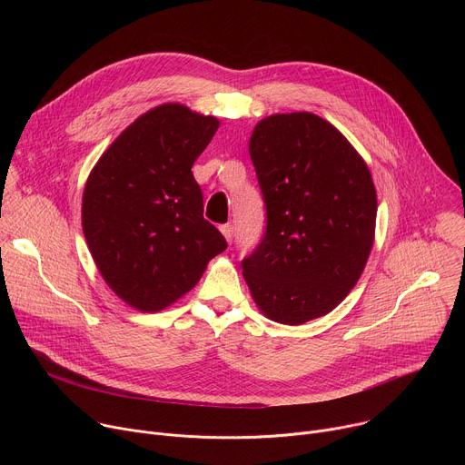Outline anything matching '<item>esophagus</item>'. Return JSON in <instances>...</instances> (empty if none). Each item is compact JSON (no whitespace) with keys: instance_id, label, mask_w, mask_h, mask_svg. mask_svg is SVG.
<instances>
[{"instance_id":"obj_1","label":"esophagus","mask_w":465,"mask_h":465,"mask_svg":"<svg viewBox=\"0 0 465 465\" xmlns=\"http://www.w3.org/2000/svg\"><path fill=\"white\" fill-rule=\"evenodd\" d=\"M221 233L224 235V239H226L228 242H232V237H233V226H232V224H223V226H221Z\"/></svg>"}]
</instances>
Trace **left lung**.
Here are the masks:
<instances>
[{
  "label": "left lung",
  "instance_id": "obj_1",
  "mask_svg": "<svg viewBox=\"0 0 465 465\" xmlns=\"http://www.w3.org/2000/svg\"><path fill=\"white\" fill-rule=\"evenodd\" d=\"M250 158L267 232L242 261L257 309L300 325L333 311L357 285L375 241L377 191L342 132L311 112L261 119Z\"/></svg>",
  "mask_w": 465,
  "mask_h": 465
}]
</instances>
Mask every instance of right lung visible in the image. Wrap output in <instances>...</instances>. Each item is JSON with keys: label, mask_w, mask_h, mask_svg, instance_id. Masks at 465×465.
<instances>
[{"label": "right lung", "mask_w": 465, "mask_h": 465, "mask_svg": "<svg viewBox=\"0 0 465 465\" xmlns=\"http://www.w3.org/2000/svg\"><path fill=\"white\" fill-rule=\"evenodd\" d=\"M219 119L165 103L130 123L97 160L83 193V232L106 285L126 305L158 312L226 250L204 219L191 167Z\"/></svg>", "instance_id": "1"}]
</instances>
